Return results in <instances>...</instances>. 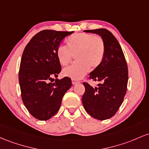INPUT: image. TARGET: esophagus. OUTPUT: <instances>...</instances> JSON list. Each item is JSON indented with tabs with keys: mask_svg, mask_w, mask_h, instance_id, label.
Here are the masks:
<instances>
[{
	"mask_svg": "<svg viewBox=\"0 0 149 149\" xmlns=\"http://www.w3.org/2000/svg\"><path fill=\"white\" fill-rule=\"evenodd\" d=\"M79 82V81H78V80L72 79V84H77Z\"/></svg>",
	"mask_w": 149,
	"mask_h": 149,
	"instance_id": "esophagus-1",
	"label": "esophagus"
}]
</instances>
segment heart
Returning <instances> with one entry per match:
<instances>
[{
	"label": "heart",
	"mask_w": 149,
	"mask_h": 149,
	"mask_svg": "<svg viewBox=\"0 0 149 149\" xmlns=\"http://www.w3.org/2000/svg\"><path fill=\"white\" fill-rule=\"evenodd\" d=\"M105 44L99 36L88 33H77L68 38L66 47L59 46L56 56L60 64L66 66L75 56L76 63L63 70L64 76L79 79L86 75L90 68L94 70L104 58Z\"/></svg>",
	"instance_id": "1"
}]
</instances>
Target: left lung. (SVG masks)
I'll list each match as a JSON object with an SVG mask.
<instances>
[{
  "label": "left lung",
  "mask_w": 149,
  "mask_h": 149,
  "mask_svg": "<svg viewBox=\"0 0 149 149\" xmlns=\"http://www.w3.org/2000/svg\"><path fill=\"white\" fill-rule=\"evenodd\" d=\"M85 32L101 36L105 44V54L101 64L89 74L88 79L98 81L93 88L84 82L85 92L82 103L86 111L99 120L109 119L119 110L126 94L128 68L119 42L106 29L84 30Z\"/></svg>",
  "instance_id": "obj_1"
}]
</instances>
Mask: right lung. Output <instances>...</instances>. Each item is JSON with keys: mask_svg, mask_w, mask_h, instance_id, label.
Returning <instances> with one entry per match:
<instances>
[{"mask_svg": "<svg viewBox=\"0 0 149 149\" xmlns=\"http://www.w3.org/2000/svg\"><path fill=\"white\" fill-rule=\"evenodd\" d=\"M73 31L45 29L35 34L25 47L19 71L21 97L36 119L47 120L61 108L65 93L72 86L70 78L56 79L61 71L56 50L63 38ZM51 82H49V81Z\"/></svg>", "mask_w": 149, "mask_h": 149, "instance_id": "right-lung-1", "label": "right lung"}]
</instances>
